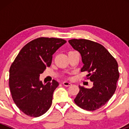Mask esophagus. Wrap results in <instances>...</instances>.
Listing matches in <instances>:
<instances>
[{
    "mask_svg": "<svg viewBox=\"0 0 129 129\" xmlns=\"http://www.w3.org/2000/svg\"><path fill=\"white\" fill-rule=\"evenodd\" d=\"M62 84H63V85H64V86H66V87H69L72 85V84H71V82H67V81L63 82Z\"/></svg>",
    "mask_w": 129,
    "mask_h": 129,
    "instance_id": "34e87169",
    "label": "esophagus"
}]
</instances>
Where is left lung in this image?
Masks as SVG:
<instances>
[{
  "label": "left lung",
  "instance_id": "8db88e82",
  "mask_svg": "<svg viewBox=\"0 0 129 129\" xmlns=\"http://www.w3.org/2000/svg\"><path fill=\"white\" fill-rule=\"evenodd\" d=\"M69 42L82 57L81 72L87 77L93 87L87 89L79 85L74 102L82 109L95 110L104 105L115 92L119 78L118 63L107 50L100 44L86 39H71Z\"/></svg>",
  "mask_w": 129,
  "mask_h": 129
}]
</instances>
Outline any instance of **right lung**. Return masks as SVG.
<instances>
[{
	"label": "right lung",
	"mask_w": 129,
	"mask_h": 129,
	"mask_svg": "<svg viewBox=\"0 0 129 129\" xmlns=\"http://www.w3.org/2000/svg\"><path fill=\"white\" fill-rule=\"evenodd\" d=\"M66 41L62 39L40 37L21 49L9 70V87L13 101L26 115L39 117L52 102L53 93L58 83L44 84L40 75L51 65L52 55Z\"/></svg>",
	"instance_id": "1"
}]
</instances>
